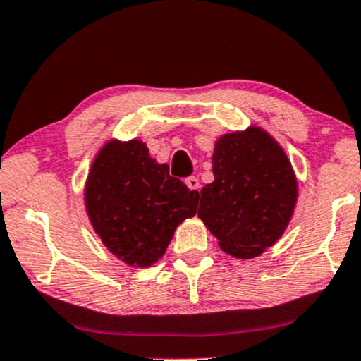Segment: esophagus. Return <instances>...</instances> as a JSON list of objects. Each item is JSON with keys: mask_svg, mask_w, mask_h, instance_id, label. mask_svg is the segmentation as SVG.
<instances>
[{"mask_svg": "<svg viewBox=\"0 0 361 361\" xmlns=\"http://www.w3.org/2000/svg\"><path fill=\"white\" fill-rule=\"evenodd\" d=\"M185 185L188 186L190 190H195V192H198V190H200V181H198L197 176H188V178H185Z\"/></svg>", "mask_w": 361, "mask_h": 361, "instance_id": "34e87169", "label": "esophagus"}]
</instances>
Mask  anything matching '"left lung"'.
<instances>
[{"instance_id": "left-lung-1", "label": "left lung", "mask_w": 361, "mask_h": 361, "mask_svg": "<svg viewBox=\"0 0 361 361\" xmlns=\"http://www.w3.org/2000/svg\"><path fill=\"white\" fill-rule=\"evenodd\" d=\"M212 163L215 180L200 192L198 216L228 255L257 257L293 219L298 202L293 164L257 126L216 139Z\"/></svg>"}]
</instances>
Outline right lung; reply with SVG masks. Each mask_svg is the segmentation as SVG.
Instances as JSON below:
<instances>
[{
  "label": "right lung",
  "instance_id": "add662e5",
  "mask_svg": "<svg viewBox=\"0 0 361 361\" xmlns=\"http://www.w3.org/2000/svg\"><path fill=\"white\" fill-rule=\"evenodd\" d=\"M85 212L107 250L131 267H149L183 220L197 214L198 192L169 176L139 139H111L95 154L84 188Z\"/></svg>",
  "mask_w": 361,
  "mask_h": 361
}]
</instances>
